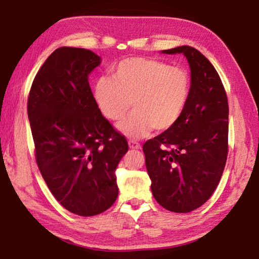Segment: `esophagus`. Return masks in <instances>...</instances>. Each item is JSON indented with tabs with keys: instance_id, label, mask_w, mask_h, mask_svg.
Here are the masks:
<instances>
[{
	"instance_id": "34e87169",
	"label": "esophagus",
	"mask_w": 259,
	"mask_h": 259,
	"mask_svg": "<svg viewBox=\"0 0 259 259\" xmlns=\"http://www.w3.org/2000/svg\"><path fill=\"white\" fill-rule=\"evenodd\" d=\"M129 147L133 148V149H140L142 148V145H140L139 143L135 142V140H129Z\"/></svg>"
}]
</instances>
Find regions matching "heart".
Masks as SVG:
<instances>
[{"label": "heart", "mask_w": 259, "mask_h": 259, "mask_svg": "<svg viewBox=\"0 0 259 259\" xmlns=\"http://www.w3.org/2000/svg\"><path fill=\"white\" fill-rule=\"evenodd\" d=\"M189 94L185 69L146 58L120 61L112 77H101L94 88L98 109L111 121L123 119L133 104L135 111L119 124L131 138L145 137L153 128L172 129L185 112Z\"/></svg>", "instance_id": "b5f03b06"}]
</instances>
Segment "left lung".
<instances>
[{
	"label": "left lung",
	"instance_id": "8db88e82",
	"mask_svg": "<svg viewBox=\"0 0 259 259\" xmlns=\"http://www.w3.org/2000/svg\"><path fill=\"white\" fill-rule=\"evenodd\" d=\"M183 53L190 65L189 100L181 119L143 146L157 203L188 213L209 199L228 158L229 104L222 80L209 61L191 46L163 51Z\"/></svg>",
	"mask_w": 259,
	"mask_h": 259
}]
</instances>
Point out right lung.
Masks as SVG:
<instances>
[{"label": "right lung", "mask_w": 259, "mask_h": 259, "mask_svg": "<svg viewBox=\"0 0 259 259\" xmlns=\"http://www.w3.org/2000/svg\"><path fill=\"white\" fill-rule=\"evenodd\" d=\"M101 58L60 48L37 72L28 96L35 158L56 200L80 216L109 209L117 198L115 171L125 137L103 116L88 82Z\"/></svg>", "instance_id": "right-lung-1"}]
</instances>
